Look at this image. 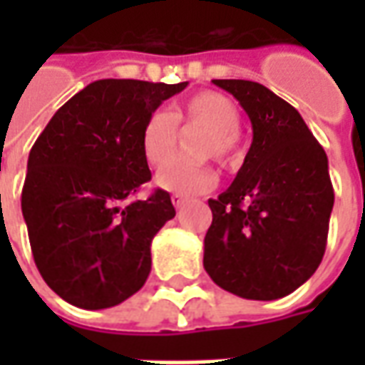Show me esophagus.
<instances>
[{
  "mask_svg": "<svg viewBox=\"0 0 365 365\" xmlns=\"http://www.w3.org/2000/svg\"><path fill=\"white\" fill-rule=\"evenodd\" d=\"M185 201H187V199L183 197V195H180V193H175V195H172V203H174L175 209H180V207L185 205Z\"/></svg>",
  "mask_w": 365,
  "mask_h": 365,
  "instance_id": "34e87169",
  "label": "esophagus"
}]
</instances>
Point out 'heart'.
Instances as JSON below:
<instances>
[{"label":"heart","mask_w":365,"mask_h":365,"mask_svg":"<svg viewBox=\"0 0 365 365\" xmlns=\"http://www.w3.org/2000/svg\"><path fill=\"white\" fill-rule=\"evenodd\" d=\"M240 120V109L230 97L219 91H201L175 103L170 113H152L140 130V150L150 166H160L174 154L175 127H201L203 133L195 144L199 156H213L222 164H232L238 152ZM154 183L172 193L195 195L213 187L217 172L203 160L175 158L160 168Z\"/></svg>","instance_id":"obj_1"}]
</instances>
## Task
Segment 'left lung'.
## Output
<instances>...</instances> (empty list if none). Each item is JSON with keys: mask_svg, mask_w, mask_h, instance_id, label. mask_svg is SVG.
<instances>
[{"mask_svg": "<svg viewBox=\"0 0 365 365\" xmlns=\"http://www.w3.org/2000/svg\"><path fill=\"white\" fill-rule=\"evenodd\" d=\"M252 123V144L229 190L209 199L203 266L238 297H285L317 272L334 191L329 158L303 117L266 86L213 80Z\"/></svg>", "mask_w": 365, "mask_h": 365, "instance_id": "8db88e82", "label": "left lung"}]
</instances>
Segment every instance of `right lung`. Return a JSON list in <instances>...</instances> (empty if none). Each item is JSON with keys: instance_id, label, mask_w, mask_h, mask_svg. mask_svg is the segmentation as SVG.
<instances>
[{"instance_id": "obj_1", "label": "right lung", "mask_w": 365, "mask_h": 365, "mask_svg": "<svg viewBox=\"0 0 365 365\" xmlns=\"http://www.w3.org/2000/svg\"><path fill=\"white\" fill-rule=\"evenodd\" d=\"M182 83L97 80L54 113L31 148L21 209L33 258L56 295L109 309L150 274V245L175 217L170 193L130 201L150 182L144 120Z\"/></svg>"}]
</instances>
